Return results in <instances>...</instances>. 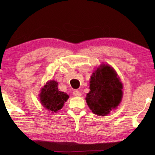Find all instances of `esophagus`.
<instances>
[{
  "mask_svg": "<svg viewBox=\"0 0 155 155\" xmlns=\"http://www.w3.org/2000/svg\"><path fill=\"white\" fill-rule=\"evenodd\" d=\"M73 95L75 96H81V93L80 91L78 90H74L73 91Z\"/></svg>",
  "mask_w": 155,
  "mask_h": 155,
  "instance_id": "esophagus-1",
  "label": "esophagus"
}]
</instances>
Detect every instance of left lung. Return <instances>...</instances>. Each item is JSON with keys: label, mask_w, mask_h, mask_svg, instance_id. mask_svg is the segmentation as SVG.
Segmentation results:
<instances>
[{"label": "left lung", "mask_w": 155, "mask_h": 155, "mask_svg": "<svg viewBox=\"0 0 155 155\" xmlns=\"http://www.w3.org/2000/svg\"><path fill=\"white\" fill-rule=\"evenodd\" d=\"M90 83L86 102L94 114L104 116L116 108L122 100V84L111 67L103 65L98 68Z\"/></svg>", "instance_id": "1"}]
</instances>
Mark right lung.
Listing matches in <instances>:
<instances>
[{
    "label": "right lung",
    "instance_id": "obj_1",
    "mask_svg": "<svg viewBox=\"0 0 155 155\" xmlns=\"http://www.w3.org/2000/svg\"><path fill=\"white\" fill-rule=\"evenodd\" d=\"M58 83L50 81L41 89L40 98L42 105L49 111L57 112L61 109L69 96L67 94L58 90Z\"/></svg>",
    "mask_w": 155,
    "mask_h": 155
}]
</instances>
